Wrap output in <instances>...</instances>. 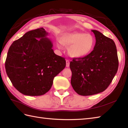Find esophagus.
Returning a JSON list of instances; mask_svg holds the SVG:
<instances>
[{
  "label": "esophagus",
  "instance_id": "1",
  "mask_svg": "<svg viewBox=\"0 0 128 128\" xmlns=\"http://www.w3.org/2000/svg\"><path fill=\"white\" fill-rule=\"evenodd\" d=\"M69 66H70V62L69 60H66V67H69Z\"/></svg>",
  "mask_w": 128,
  "mask_h": 128
}]
</instances>
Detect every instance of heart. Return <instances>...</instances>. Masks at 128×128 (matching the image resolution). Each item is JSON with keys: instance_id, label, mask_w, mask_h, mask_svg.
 <instances>
[{"instance_id": "obj_1", "label": "heart", "mask_w": 128, "mask_h": 128, "mask_svg": "<svg viewBox=\"0 0 128 128\" xmlns=\"http://www.w3.org/2000/svg\"><path fill=\"white\" fill-rule=\"evenodd\" d=\"M57 47L62 48V44L68 47L69 55L73 58H82L90 53L94 50L95 40L94 36L85 32H74L62 35L61 40L57 41Z\"/></svg>"}]
</instances>
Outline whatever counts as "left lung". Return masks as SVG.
I'll use <instances>...</instances> for the list:
<instances>
[{
	"label": "left lung",
	"instance_id": "left-lung-1",
	"mask_svg": "<svg viewBox=\"0 0 128 128\" xmlns=\"http://www.w3.org/2000/svg\"><path fill=\"white\" fill-rule=\"evenodd\" d=\"M94 50L83 58H73L70 62L71 84L81 96L104 91L112 82L118 69L117 50L113 40L97 30Z\"/></svg>",
	"mask_w": 128,
	"mask_h": 128
}]
</instances>
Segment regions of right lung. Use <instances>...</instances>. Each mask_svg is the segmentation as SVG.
Wrapping results in <instances>:
<instances>
[{
	"instance_id": "add662e5",
	"label": "right lung",
	"mask_w": 128,
	"mask_h": 128,
	"mask_svg": "<svg viewBox=\"0 0 128 128\" xmlns=\"http://www.w3.org/2000/svg\"><path fill=\"white\" fill-rule=\"evenodd\" d=\"M48 34L43 28L30 31L15 40L8 50L6 74L15 88L27 96L45 94L54 78L66 66L65 58L54 53Z\"/></svg>"
}]
</instances>
